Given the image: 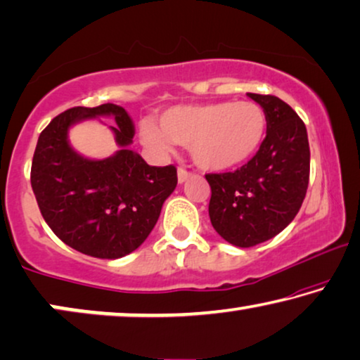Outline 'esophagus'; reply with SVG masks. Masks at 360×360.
<instances>
[{"label":"esophagus","instance_id":"34e87169","mask_svg":"<svg viewBox=\"0 0 360 360\" xmlns=\"http://www.w3.org/2000/svg\"><path fill=\"white\" fill-rule=\"evenodd\" d=\"M191 174H190V172L188 170H185V169H179V170H176V176H179V184H184V181L186 180V179H188V176H190Z\"/></svg>","mask_w":360,"mask_h":360}]
</instances>
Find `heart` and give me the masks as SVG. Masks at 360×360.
Returning <instances> with one entry per match:
<instances>
[{
    "label": "heart",
    "instance_id": "1",
    "mask_svg": "<svg viewBox=\"0 0 360 360\" xmlns=\"http://www.w3.org/2000/svg\"><path fill=\"white\" fill-rule=\"evenodd\" d=\"M266 129V113L258 103L212 102L170 107L160 115L159 124L143 122L139 138L159 155L169 154L175 143L188 146L201 169L221 172L252 159L262 148Z\"/></svg>",
    "mask_w": 360,
    "mask_h": 360
}]
</instances>
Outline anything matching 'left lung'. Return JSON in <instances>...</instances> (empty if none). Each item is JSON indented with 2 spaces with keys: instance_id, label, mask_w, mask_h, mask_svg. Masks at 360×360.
<instances>
[{
  "instance_id": "1",
  "label": "left lung",
  "mask_w": 360,
  "mask_h": 360,
  "mask_svg": "<svg viewBox=\"0 0 360 360\" xmlns=\"http://www.w3.org/2000/svg\"><path fill=\"white\" fill-rule=\"evenodd\" d=\"M266 113V138L236 172L207 174L210 217L224 240L248 248L278 236L304 202L310 176L307 128L276 96L248 92Z\"/></svg>"
}]
</instances>
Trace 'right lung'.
<instances>
[{
	"mask_svg": "<svg viewBox=\"0 0 360 360\" xmlns=\"http://www.w3.org/2000/svg\"><path fill=\"white\" fill-rule=\"evenodd\" d=\"M113 116L120 146L110 158H82L70 148L72 124ZM134 124L115 103L72 107L40 133L30 184L41 216L55 236L89 257L117 259L131 253L153 231L164 201L176 186V169L150 167L131 150Z\"/></svg>",
	"mask_w": 360,
	"mask_h": 360,
	"instance_id": "add662e5",
	"label": "right lung"
}]
</instances>
